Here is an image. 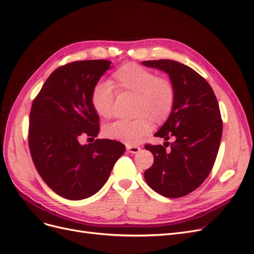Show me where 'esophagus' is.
I'll list each match as a JSON object with an SVG mask.
<instances>
[{
    "mask_svg": "<svg viewBox=\"0 0 254 254\" xmlns=\"http://www.w3.org/2000/svg\"><path fill=\"white\" fill-rule=\"evenodd\" d=\"M126 148L129 153H136V152H139L141 149L139 146H133V145H127Z\"/></svg>",
    "mask_w": 254,
    "mask_h": 254,
    "instance_id": "34e87169",
    "label": "esophagus"
}]
</instances>
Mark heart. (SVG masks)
Masks as SVG:
<instances>
[{"instance_id": "heart-1", "label": "heart", "mask_w": 254, "mask_h": 254, "mask_svg": "<svg viewBox=\"0 0 254 254\" xmlns=\"http://www.w3.org/2000/svg\"><path fill=\"white\" fill-rule=\"evenodd\" d=\"M135 96L134 115L131 121H117L104 127V135L128 145L139 143L152 129V122L163 124L173 113L176 103L174 83L148 68L127 64L115 70L110 83L99 81L91 91L90 102L102 119H109L113 112L114 91Z\"/></svg>"}]
</instances>
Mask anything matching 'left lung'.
<instances>
[{"instance_id":"left-lung-1","label":"left lung","mask_w":254,"mask_h":254,"mask_svg":"<svg viewBox=\"0 0 254 254\" xmlns=\"http://www.w3.org/2000/svg\"><path fill=\"white\" fill-rule=\"evenodd\" d=\"M142 64L168 74L176 89L173 113L155 133L165 140L164 146L145 145L155 161L144 178L164 197L186 196L201 186L217 157L222 133L217 98L202 76L186 64L170 59L143 61ZM171 137L172 143L167 142Z\"/></svg>"}]
</instances>
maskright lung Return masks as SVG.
<instances>
[{
  "label": "right lung",
  "mask_w": 254,
  "mask_h": 254,
  "mask_svg": "<svg viewBox=\"0 0 254 254\" xmlns=\"http://www.w3.org/2000/svg\"><path fill=\"white\" fill-rule=\"evenodd\" d=\"M108 60L74 61L54 71L34 99L29 115L28 145L43 181L59 196L80 200L101 190L125 146L94 139L99 117L90 102L91 91L107 70Z\"/></svg>",
  "instance_id": "add662e5"
}]
</instances>
